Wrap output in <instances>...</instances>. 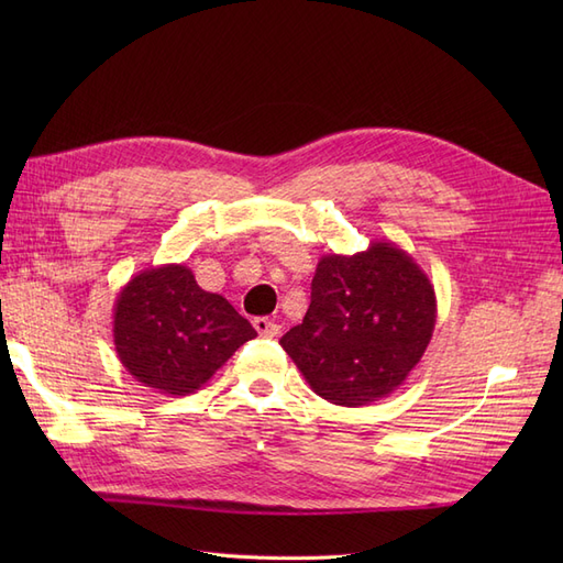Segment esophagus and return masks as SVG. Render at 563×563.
Masks as SVG:
<instances>
[{
    "label": "esophagus",
    "instance_id": "34e87169",
    "mask_svg": "<svg viewBox=\"0 0 563 563\" xmlns=\"http://www.w3.org/2000/svg\"><path fill=\"white\" fill-rule=\"evenodd\" d=\"M253 329L258 331L261 335H267V338H275L277 333H279V323L277 321H272V319H267V317H255L253 319Z\"/></svg>",
    "mask_w": 563,
    "mask_h": 563
}]
</instances>
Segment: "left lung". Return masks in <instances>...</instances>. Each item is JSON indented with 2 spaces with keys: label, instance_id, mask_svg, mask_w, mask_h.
I'll return each mask as SVG.
<instances>
[{
  "label": "left lung",
  "instance_id": "8db88e82",
  "mask_svg": "<svg viewBox=\"0 0 563 563\" xmlns=\"http://www.w3.org/2000/svg\"><path fill=\"white\" fill-rule=\"evenodd\" d=\"M310 308L279 343L321 399L366 406L391 395L428 350L434 286L391 242L317 263Z\"/></svg>",
  "mask_w": 563,
  "mask_h": 563
}]
</instances>
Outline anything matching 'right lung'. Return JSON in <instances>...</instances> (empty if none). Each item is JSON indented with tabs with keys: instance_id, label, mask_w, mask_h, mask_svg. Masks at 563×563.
<instances>
[{
	"instance_id": "obj_1",
	"label": "right lung",
	"mask_w": 563,
	"mask_h": 563,
	"mask_svg": "<svg viewBox=\"0 0 563 563\" xmlns=\"http://www.w3.org/2000/svg\"><path fill=\"white\" fill-rule=\"evenodd\" d=\"M114 350L131 376L185 397L255 338V329L218 294L195 282L190 267L162 265L135 275L114 300Z\"/></svg>"
}]
</instances>
